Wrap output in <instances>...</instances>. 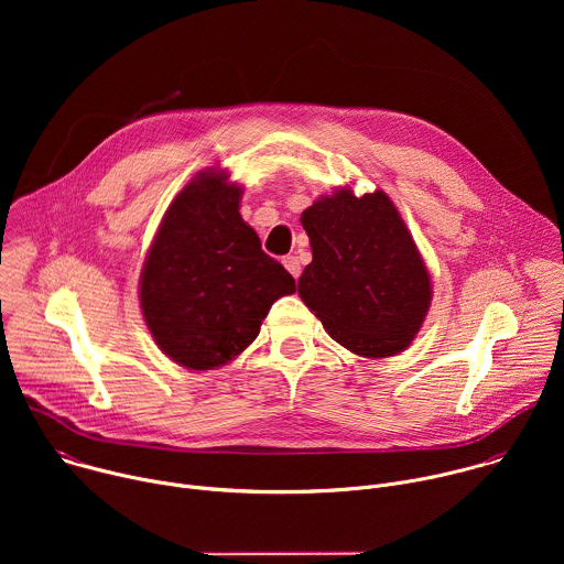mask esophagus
I'll use <instances>...</instances> for the list:
<instances>
[{
	"instance_id": "1",
	"label": "esophagus",
	"mask_w": 564,
	"mask_h": 564,
	"mask_svg": "<svg viewBox=\"0 0 564 564\" xmlns=\"http://www.w3.org/2000/svg\"><path fill=\"white\" fill-rule=\"evenodd\" d=\"M283 265H285V270H288L294 279H299V274H301V263H299L296 257H285V259H283Z\"/></svg>"
}]
</instances>
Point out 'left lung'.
Returning <instances> with one entry per match:
<instances>
[{"label": "left lung", "mask_w": 564, "mask_h": 564, "mask_svg": "<svg viewBox=\"0 0 564 564\" xmlns=\"http://www.w3.org/2000/svg\"><path fill=\"white\" fill-rule=\"evenodd\" d=\"M312 263L299 296L328 335L359 357L406 350L431 307L433 285L415 240L381 192L341 187L303 214Z\"/></svg>", "instance_id": "left-lung-1"}]
</instances>
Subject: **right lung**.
Wrapping results in <instances>:
<instances>
[{
	"label": "right lung",
	"instance_id": "add662e5",
	"mask_svg": "<svg viewBox=\"0 0 564 564\" xmlns=\"http://www.w3.org/2000/svg\"><path fill=\"white\" fill-rule=\"evenodd\" d=\"M240 196L225 172H198L160 220L140 272L144 324L187 370L229 364L259 337L272 303L296 290L240 218Z\"/></svg>",
	"mask_w": 564,
	"mask_h": 564
}]
</instances>
